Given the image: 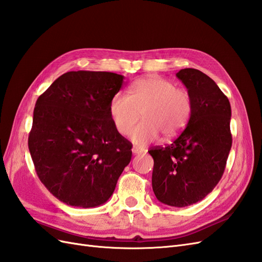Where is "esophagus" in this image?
Wrapping results in <instances>:
<instances>
[{
    "label": "esophagus",
    "instance_id": "esophagus-1",
    "mask_svg": "<svg viewBox=\"0 0 262 262\" xmlns=\"http://www.w3.org/2000/svg\"><path fill=\"white\" fill-rule=\"evenodd\" d=\"M132 153H133L134 155H138V154H142V153H143V150L138 148V147H133V148H132Z\"/></svg>",
    "mask_w": 262,
    "mask_h": 262
}]
</instances>
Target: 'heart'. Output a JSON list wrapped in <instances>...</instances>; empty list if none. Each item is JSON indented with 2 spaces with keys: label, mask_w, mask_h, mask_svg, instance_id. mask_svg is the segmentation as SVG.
<instances>
[{
  "label": "heart",
  "mask_w": 262,
  "mask_h": 262,
  "mask_svg": "<svg viewBox=\"0 0 262 262\" xmlns=\"http://www.w3.org/2000/svg\"><path fill=\"white\" fill-rule=\"evenodd\" d=\"M192 98L185 89L161 77H145L134 82L129 91L117 93L110 100L109 114L116 130L125 136L142 113L143 121L134 126L130 139L145 146L160 138L170 139L185 129L192 114Z\"/></svg>",
  "instance_id": "1"
}]
</instances>
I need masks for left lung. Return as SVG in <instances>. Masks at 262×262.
<instances>
[{"label": "left lung", "mask_w": 262, "mask_h": 262, "mask_svg": "<svg viewBox=\"0 0 262 262\" xmlns=\"http://www.w3.org/2000/svg\"><path fill=\"white\" fill-rule=\"evenodd\" d=\"M176 76L191 95V117L171 144L148 153L157 200L184 208L204 199L223 176L232 147V110L216 83L201 71L182 69Z\"/></svg>", "instance_id": "1"}]
</instances>
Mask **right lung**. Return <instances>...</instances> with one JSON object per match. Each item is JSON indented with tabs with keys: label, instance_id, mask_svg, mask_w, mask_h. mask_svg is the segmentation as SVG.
<instances>
[{
	"label": "right lung",
	"instance_id": "add662e5",
	"mask_svg": "<svg viewBox=\"0 0 262 262\" xmlns=\"http://www.w3.org/2000/svg\"><path fill=\"white\" fill-rule=\"evenodd\" d=\"M123 78L72 71L37 99L29 152L39 179L63 203L85 209L104 204L131 161V143L109 114Z\"/></svg>",
	"mask_w": 262,
	"mask_h": 262
}]
</instances>
